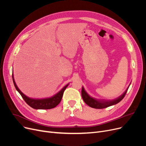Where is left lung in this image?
<instances>
[{
  "label": "left lung",
  "instance_id": "8db88e82",
  "mask_svg": "<svg viewBox=\"0 0 146 146\" xmlns=\"http://www.w3.org/2000/svg\"><path fill=\"white\" fill-rule=\"evenodd\" d=\"M129 86L124 92V93L121 95L118 98L114 99V100L111 101H105V100H98L96 99L90 97L88 94L85 90L84 89L83 87L82 89V96L84 102H85L88 105H89L91 108H94L95 109H103L109 107L110 106L115 105L119 102L122 99L124 98L125 94L128 90Z\"/></svg>",
  "mask_w": 146,
  "mask_h": 146
}]
</instances>
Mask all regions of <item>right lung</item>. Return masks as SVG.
<instances>
[{
    "mask_svg": "<svg viewBox=\"0 0 146 146\" xmlns=\"http://www.w3.org/2000/svg\"><path fill=\"white\" fill-rule=\"evenodd\" d=\"M12 79H13V82L14 84V86L17 90V91L20 94L22 98L24 99V100L25 101V102L31 107H32L34 109L36 110H49L55 108L56 106H57L59 103L61 102V99H62L63 93L66 89V88L68 86V84L66 85L62 89L54 95L53 96L49 98H45V99H33L23 94L22 92L19 90V89L18 88L16 83L15 82L13 75L12 74Z\"/></svg>",
    "mask_w": 146,
    "mask_h": 146,
    "instance_id": "1",
    "label": "right lung"
}]
</instances>
